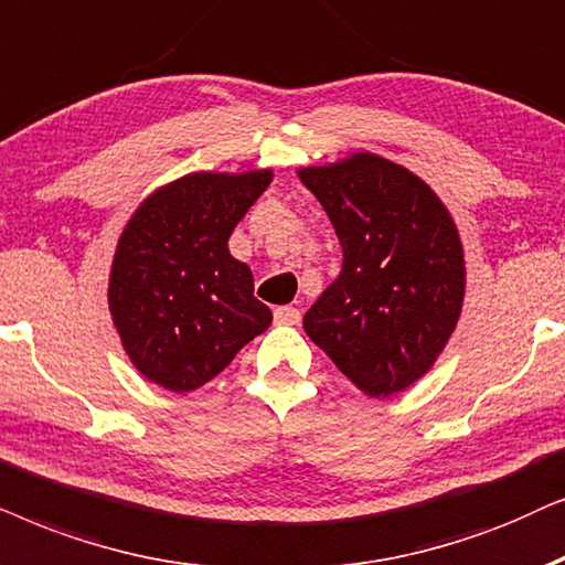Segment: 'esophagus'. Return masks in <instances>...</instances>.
<instances>
[{
  "mask_svg": "<svg viewBox=\"0 0 565 565\" xmlns=\"http://www.w3.org/2000/svg\"><path fill=\"white\" fill-rule=\"evenodd\" d=\"M274 320L278 322V326H297V322L302 320V312H299L297 307L284 305V307H276V310H274Z\"/></svg>",
  "mask_w": 565,
  "mask_h": 565,
  "instance_id": "esophagus-1",
  "label": "esophagus"
}]
</instances>
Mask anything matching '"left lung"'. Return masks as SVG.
<instances>
[{"instance_id":"left-lung-1","label":"left lung","mask_w":565,"mask_h":565,"mask_svg":"<svg viewBox=\"0 0 565 565\" xmlns=\"http://www.w3.org/2000/svg\"><path fill=\"white\" fill-rule=\"evenodd\" d=\"M343 247L341 274L305 315V333L370 397L431 370L465 302L460 230L426 180L374 152L299 168Z\"/></svg>"}]
</instances>
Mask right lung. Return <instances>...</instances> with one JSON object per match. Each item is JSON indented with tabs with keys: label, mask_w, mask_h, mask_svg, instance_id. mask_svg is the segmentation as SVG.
<instances>
[{
	"label": "right lung",
	"mask_w": 565,
	"mask_h": 565,
	"mask_svg": "<svg viewBox=\"0 0 565 565\" xmlns=\"http://www.w3.org/2000/svg\"><path fill=\"white\" fill-rule=\"evenodd\" d=\"M274 170L188 172L147 195L120 232L108 307L126 356L170 393L206 385L270 326L230 235Z\"/></svg>",
	"instance_id": "obj_1"
}]
</instances>
